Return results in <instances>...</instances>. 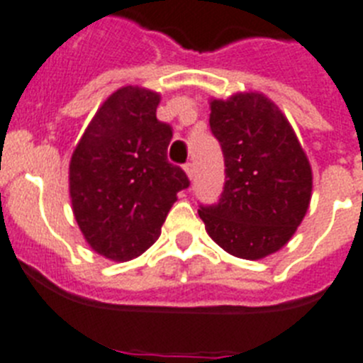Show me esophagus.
<instances>
[{
  "label": "esophagus",
  "mask_w": 363,
  "mask_h": 363,
  "mask_svg": "<svg viewBox=\"0 0 363 363\" xmlns=\"http://www.w3.org/2000/svg\"><path fill=\"white\" fill-rule=\"evenodd\" d=\"M184 172H186V175H188L189 181H191L195 175V166L191 164V162H188V164H184Z\"/></svg>",
  "instance_id": "esophagus-1"
}]
</instances>
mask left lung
<instances>
[{"label": "left lung", "instance_id": "left-lung-1", "mask_svg": "<svg viewBox=\"0 0 363 363\" xmlns=\"http://www.w3.org/2000/svg\"><path fill=\"white\" fill-rule=\"evenodd\" d=\"M226 182L217 204L199 217L233 257L259 260L289 242L308 213L313 172L295 130L269 97L238 92L210 101Z\"/></svg>", "mask_w": 363, "mask_h": 363}]
</instances>
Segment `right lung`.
Masks as SVG:
<instances>
[{
	"label": "right lung",
	"instance_id": "1",
	"mask_svg": "<svg viewBox=\"0 0 363 363\" xmlns=\"http://www.w3.org/2000/svg\"><path fill=\"white\" fill-rule=\"evenodd\" d=\"M161 96L123 86L104 101L72 153V211L88 246L126 262L161 235L166 215L189 181L166 157L172 128L157 121Z\"/></svg>",
	"mask_w": 363,
	"mask_h": 363
}]
</instances>
